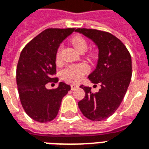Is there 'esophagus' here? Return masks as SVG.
I'll return each instance as SVG.
<instances>
[{
	"instance_id": "obj_1",
	"label": "esophagus",
	"mask_w": 149,
	"mask_h": 149,
	"mask_svg": "<svg viewBox=\"0 0 149 149\" xmlns=\"http://www.w3.org/2000/svg\"><path fill=\"white\" fill-rule=\"evenodd\" d=\"M78 85H77V84H71V89L72 90H76L77 88H78Z\"/></svg>"
}]
</instances>
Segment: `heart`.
<instances>
[{"mask_svg": "<svg viewBox=\"0 0 149 149\" xmlns=\"http://www.w3.org/2000/svg\"><path fill=\"white\" fill-rule=\"evenodd\" d=\"M72 45L78 52L81 51H86L88 45L87 41L84 37L81 36H74L71 39ZM61 57V49H59L56 55V61H59ZM88 72V68L84 65H69L63 71V77L65 80L71 82H78L83 78L84 74H86Z\"/></svg>", "mask_w": 149, "mask_h": 149, "instance_id": "1", "label": "heart"}]
</instances>
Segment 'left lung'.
<instances>
[{
  "label": "left lung",
  "mask_w": 149,
  "mask_h": 149,
  "mask_svg": "<svg viewBox=\"0 0 149 149\" xmlns=\"http://www.w3.org/2000/svg\"><path fill=\"white\" fill-rule=\"evenodd\" d=\"M75 32L90 39L97 47V66L88 78L93 84H101L97 93L81 84L85 97L78 106L88 119L103 120L116 112L127 92L132 77L131 56L125 45L109 33L87 29H77Z\"/></svg>",
  "instance_id": "obj_1"
}]
</instances>
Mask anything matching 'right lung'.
Wrapping results in <instances>:
<instances>
[{"label": "right lung", "mask_w": 149, "mask_h": 149, "mask_svg": "<svg viewBox=\"0 0 149 149\" xmlns=\"http://www.w3.org/2000/svg\"><path fill=\"white\" fill-rule=\"evenodd\" d=\"M75 29H48L31 40L21 52L17 67V84L22 107L29 116L45 123L55 118L62 99L71 88L60 82L54 89L47 83L57 82L56 55L60 45Z\"/></svg>", "instance_id": "obj_1"}]
</instances>
